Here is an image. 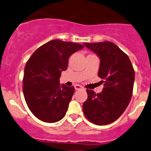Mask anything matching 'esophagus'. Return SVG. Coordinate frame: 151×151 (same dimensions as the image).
<instances>
[{"label": "esophagus", "mask_w": 151, "mask_h": 151, "mask_svg": "<svg viewBox=\"0 0 151 151\" xmlns=\"http://www.w3.org/2000/svg\"><path fill=\"white\" fill-rule=\"evenodd\" d=\"M74 88H75L76 90H81V89H83V87H82L81 85H75V86H74Z\"/></svg>", "instance_id": "1"}]
</instances>
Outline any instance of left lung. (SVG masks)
Listing matches in <instances>:
<instances>
[{
  "label": "left lung",
  "instance_id": "8db88e82",
  "mask_svg": "<svg viewBox=\"0 0 151 151\" xmlns=\"http://www.w3.org/2000/svg\"><path fill=\"white\" fill-rule=\"evenodd\" d=\"M83 45L99 58L98 76L105 81L99 93L86 90L88 97L83 104V113L93 124H110L121 116L130 103L134 81L133 66L126 54L111 42Z\"/></svg>",
  "mask_w": 151,
  "mask_h": 151
}]
</instances>
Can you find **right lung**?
Returning <instances> with one entry per match:
<instances>
[{
  "instance_id": "1",
  "label": "right lung",
  "mask_w": 151,
  "mask_h": 151,
  "mask_svg": "<svg viewBox=\"0 0 151 151\" xmlns=\"http://www.w3.org/2000/svg\"><path fill=\"white\" fill-rule=\"evenodd\" d=\"M83 47L55 39L39 47L27 62L23 95L29 110L39 120L54 123L65 115L74 87L60 84V77L67 70L70 56Z\"/></svg>"
}]
</instances>
